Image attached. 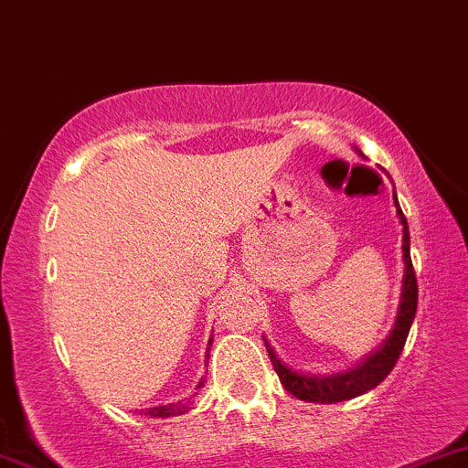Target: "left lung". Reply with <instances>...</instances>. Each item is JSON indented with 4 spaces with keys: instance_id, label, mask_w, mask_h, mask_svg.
I'll list each match as a JSON object with an SVG mask.
<instances>
[{
    "instance_id": "1",
    "label": "left lung",
    "mask_w": 468,
    "mask_h": 468,
    "mask_svg": "<svg viewBox=\"0 0 468 468\" xmlns=\"http://www.w3.org/2000/svg\"><path fill=\"white\" fill-rule=\"evenodd\" d=\"M356 154H361L356 149ZM394 204L399 207L394 193ZM396 216L400 219L402 227V286H400V303L399 313H396L394 327H391L389 336L376 347L374 352H369L361 363L354 365V367L346 369V372L336 374H310V372H299V369L290 367L279 358L275 347L268 343L264 336L268 356H271L272 367L282 380V385L290 394L297 396L299 400L305 402H321V405H332V402H343L356 399V396L365 394V391L374 389L376 385L383 383L388 378V374L394 369L396 361H399L402 347H405L407 335H410V327L413 324V316H416L418 308V286H416V272L411 266V255H410V227H407V219L402 216L400 207L396 211Z\"/></svg>"
}]
</instances>
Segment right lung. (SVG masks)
<instances>
[{
  "mask_svg": "<svg viewBox=\"0 0 468 468\" xmlns=\"http://www.w3.org/2000/svg\"><path fill=\"white\" fill-rule=\"evenodd\" d=\"M211 346H213V338H208V346H207V363H208V354H211ZM204 385V376L200 378V383H197V389H200ZM189 411V405H185V402H169V405H155V407H149V410H144L141 413L144 416H152V418H171V416H180V413Z\"/></svg>",
  "mask_w": 468,
  "mask_h": 468,
  "instance_id": "right-lung-1",
  "label": "right lung"
}]
</instances>
